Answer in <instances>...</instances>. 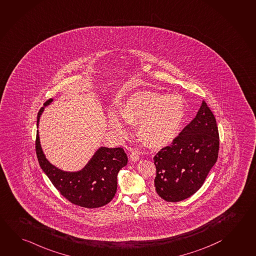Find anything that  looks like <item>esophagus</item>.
Instances as JSON below:
<instances>
[{"label": "esophagus", "mask_w": 256, "mask_h": 256, "mask_svg": "<svg viewBox=\"0 0 256 256\" xmlns=\"http://www.w3.org/2000/svg\"><path fill=\"white\" fill-rule=\"evenodd\" d=\"M130 158L132 162H138L140 158L139 152L137 150H132V152L130 154Z\"/></svg>", "instance_id": "34e87169"}]
</instances>
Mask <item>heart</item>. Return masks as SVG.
Masks as SVG:
<instances>
[{"mask_svg":"<svg viewBox=\"0 0 256 256\" xmlns=\"http://www.w3.org/2000/svg\"><path fill=\"white\" fill-rule=\"evenodd\" d=\"M186 107L177 94L155 92L135 94L121 107L119 114L129 124H138V135L145 144L158 147L172 140L184 121ZM109 124L119 134L124 135V122L112 114Z\"/></svg>","mask_w":256,"mask_h":256,"instance_id":"heart-1","label":"heart"}]
</instances>
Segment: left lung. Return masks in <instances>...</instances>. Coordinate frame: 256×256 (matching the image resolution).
<instances>
[{
    "label": "left lung",
    "mask_w": 256,
    "mask_h": 256,
    "mask_svg": "<svg viewBox=\"0 0 256 256\" xmlns=\"http://www.w3.org/2000/svg\"><path fill=\"white\" fill-rule=\"evenodd\" d=\"M218 128L214 114L204 101L196 116L172 144L154 156L155 190L162 200H186L203 185L218 160Z\"/></svg>",
    "instance_id": "left-lung-1"
}]
</instances>
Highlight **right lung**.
Returning a JSON list of instances; mask_svg holds the SVG:
<instances>
[{
    "label": "right lung",
    "instance_id": "obj_1",
    "mask_svg": "<svg viewBox=\"0 0 256 256\" xmlns=\"http://www.w3.org/2000/svg\"><path fill=\"white\" fill-rule=\"evenodd\" d=\"M52 102L48 100L44 106ZM44 107L38 114L37 126ZM36 154L42 170L61 195L72 204L86 208H96L108 204L117 190V175L124 167L128 158L121 147H101L94 154L83 170L63 172L48 162L42 152L38 132L36 136Z\"/></svg>",
    "mask_w": 256,
    "mask_h": 256
}]
</instances>
